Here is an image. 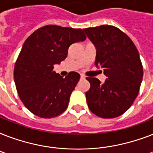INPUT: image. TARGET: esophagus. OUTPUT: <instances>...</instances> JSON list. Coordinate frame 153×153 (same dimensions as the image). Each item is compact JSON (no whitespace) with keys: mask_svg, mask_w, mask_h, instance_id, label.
I'll return each instance as SVG.
<instances>
[{"mask_svg":"<svg viewBox=\"0 0 153 153\" xmlns=\"http://www.w3.org/2000/svg\"><path fill=\"white\" fill-rule=\"evenodd\" d=\"M80 79H86V77L84 76V75H82V74H81V75H80Z\"/></svg>","mask_w":153,"mask_h":153,"instance_id":"obj_1","label":"esophagus"}]
</instances>
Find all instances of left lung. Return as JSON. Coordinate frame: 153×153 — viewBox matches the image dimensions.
<instances>
[{"mask_svg": "<svg viewBox=\"0 0 153 153\" xmlns=\"http://www.w3.org/2000/svg\"><path fill=\"white\" fill-rule=\"evenodd\" d=\"M97 49L96 67L107 77L104 83L87 77L91 88L86 93L90 110L102 118H114L128 110L138 95L143 66L132 39L112 25L83 29Z\"/></svg>", "mask_w": 153, "mask_h": 153, "instance_id": "1", "label": "left lung"}]
</instances>
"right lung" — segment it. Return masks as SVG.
Masks as SVG:
<instances>
[{"instance_id": "obj_1", "label": "right lung", "mask_w": 153, "mask_h": 153, "mask_svg": "<svg viewBox=\"0 0 153 153\" xmlns=\"http://www.w3.org/2000/svg\"><path fill=\"white\" fill-rule=\"evenodd\" d=\"M81 28L45 25L25 40L14 67V81L20 100L32 114L43 118L59 116L67 109L80 74L55 73L54 65L66 59L72 44L84 41Z\"/></svg>"}]
</instances>
